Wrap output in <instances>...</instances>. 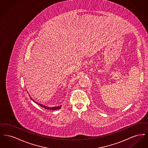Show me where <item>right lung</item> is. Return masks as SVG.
<instances>
[{
	"instance_id": "add662e5",
	"label": "right lung",
	"mask_w": 148,
	"mask_h": 148,
	"mask_svg": "<svg viewBox=\"0 0 148 148\" xmlns=\"http://www.w3.org/2000/svg\"><path fill=\"white\" fill-rule=\"evenodd\" d=\"M30 98L36 104H38V105H39L40 106H41L42 107H43L44 109H48V110H58V109H61V107H62V106H55V107H48V106H44L42 105V104H39V103H37L36 101H35L31 97H30Z\"/></svg>"
}]
</instances>
